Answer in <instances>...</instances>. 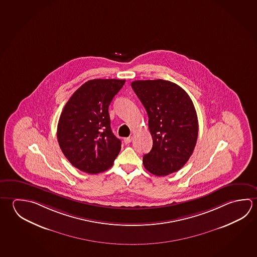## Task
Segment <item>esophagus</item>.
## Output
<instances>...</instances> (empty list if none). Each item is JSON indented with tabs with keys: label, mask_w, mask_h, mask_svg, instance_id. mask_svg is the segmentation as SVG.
Returning a JSON list of instances; mask_svg holds the SVG:
<instances>
[{
	"label": "esophagus",
	"mask_w": 257,
	"mask_h": 257,
	"mask_svg": "<svg viewBox=\"0 0 257 257\" xmlns=\"http://www.w3.org/2000/svg\"><path fill=\"white\" fill-rule=\"evenodd\" d=\"M132 140H133V137H126V138H124V143L125 144H130L131 142H132Z\"/></svg>",
	"instance_id": "1"
}]
</instances>
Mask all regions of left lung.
Segmentation results:
<instances>
[{"label": "left lung", "mask_w": 257, "mask_h": 257, "mask_svg": "<svg viewBox=\"0 0 257 257\" xmlns=\"http://www.w3.org/2000/svg\"><path fill=\"white\" fill-rule=\"evenodd\" d=\"M131 85L147 112L153 137V148L143 159L144 168L159 177L179 171L189 161L198 139L192 101L171 81L137 80Z\"/></svg>", "instance_id": "obj_1"}]
</instances>
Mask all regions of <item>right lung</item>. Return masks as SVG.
Instances as JSON below:
<instances>
[{
    "label": "right lung",
    "instance_id": "add662e5",
    "mask_svg": "<svg viewBox=\"0 0 257 257\" xmlns=\"http://www.w3.org/2000/svg\"><path fill=\"white\" fill-rule=\"evenodd\" d=\"M124 83L122 79L89 80L64 106L58 142L65 157L78 170L97 174L113 166L121 141L111 130L108 107Z\"/></svg>",
    "mask_w": 257,
    "mask_h": 257
}]
</instances>
